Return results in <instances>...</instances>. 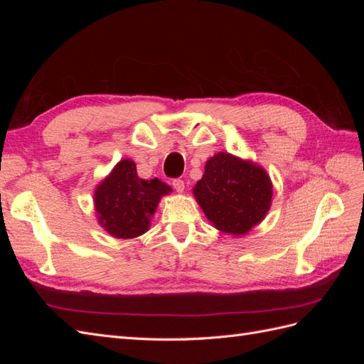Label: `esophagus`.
<instances>
[{"instance_id":"1","label":"esophagus","mask_w":364,"mask_h":364,"mask_svg":"<svg viewBox=\"0 0 364 364\" xmlns=\"http://www.w3.org/2000/svg\"><path fill=\"white\" fill-rule=\"evenodd\" d=\"M171 185H173V188H174L176 191H178V193H182L183 188H185V183H183L182 179H174V181L171 182Z\"/></svg>"}]
</instances>
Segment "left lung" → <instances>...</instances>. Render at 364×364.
<instances>
[{
  "label": "left lung",
  "instance_id": "left-lung-1",
  "mask_svg": "<svg viewBox=\"0 0 364 364\" xmlns=\"http://www.w3.org/2000/svg\"><path fill=\"white\" fill-rule=\"evenodd\" d=\"M193 191L214 226L232 235L249 232L267 214L272 203L267 173L229 153H217L206 162L203 178Z\"/></svg>",
  "mask_w": 364,
  "mask_h": 364
}]
</instances>
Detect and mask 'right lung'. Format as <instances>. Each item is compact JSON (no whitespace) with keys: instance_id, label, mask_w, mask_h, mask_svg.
<instances>
[{"instance_id":"add662e5","label":"right lung","mask_w":364,"mask_h":364,"mask_svg":"<svg viewBox=\"0 0 364 364\" xmlns=\"http://www.w3.org/2000/svg\"><path fill=\"white\" fill-rule=\"evenodd\" d=\"M171 188L158 179L138 178L134 161L123 159L95 190L98 222L117 238L144 234L159 199Z\"/></svg>"}]
</instances>
